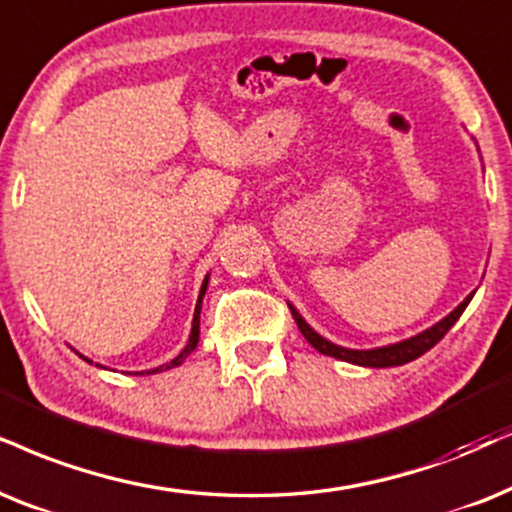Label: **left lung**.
Returning <instances> with one entry per match:
<instances>
[{"instance_id": "1", "label": "left lung", "mask_w": 512, "mask_h": 512, "mask_svg": "<svg viewBox=\"0 0 512 512\" xmlns=\"http://www.w3.org/2000/svg\"><path fill=\"white\" fill-rule=\"evenodd\" d=\"M470 293L465 300L458 304L451 314H446L442 321H437L435 326L425 328L423 333L418 335H411V338L406 340H399V342H392V345H385V347H373V349H349V347H340L335 345V342L326 340L323 335H319L314 331L312 326H309L307 321L302 319V314L297 312L293 304L288 302L290 312H293V319L297 323V328H300V333L304 335V340L312 345L316 352L326 354V357H333V359H340V361H347V364H354V366H366V368H390V366H401V364H409V361L423 357L428 349H432L437 345L439 340L444 338L446 333H449V328L454 326L458 321V316L465 312V307H468L470 300H472Z\"/></svg>"}]
</instances>
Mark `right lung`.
<instances>
[{"label": "right lung", "instance_id": "1", "mask_svg": "<svg viewBox=\"0 0 512 512\" xmlns=\"http://www.w3.org/2000/svg\"><path fill=\"white\" fill-rule=\"evenodd\" d=\"M208 283H210V274L205 276V281H203V286H200V295H198V302H196V312H193V323H191V335H189V342H186V347L181 349V352L177 354V357H174L172 361H167V364H163V366H155V368H148V371H137L139 375H151V373H163V371H170V368H174V366H181L186 361V357H189V354L193 352V349L198 347V340H200V307H203V297H205V290H208ZM82 357V354H80ZM84 361H89L87 357H82ZM89 364H92V361H89ZM99 366V364H96ZM99 368H106V366H99Z\"/></svg>", "mask_w": 512, "mask_h": 512}]
</instances>
